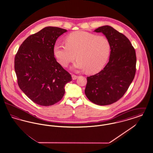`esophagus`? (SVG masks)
<instances>
[{
  "instance_id": "34e87169",
  "label": "esophagus",
  "mask_w": 153,
  "mask_h": 153,
  "mask_svg": "<svg viewBox=\"0 0 153 153\" xmlns=\"http://www.w3.org/2000/svg\"><path fill=\"white\" fill-rule=\"evenodd\" d=\"M72 79H73V80H76V79L78 78V76H76V75H75V74H72Z\"/></svg>"
}]
</instances>
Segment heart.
<instances>
[{"label": "heart", "mask_w": 153, "mask_h": 153, "mask_svg": "<svg viewBox=\"0 0 153 153\" xmlns=\"http://www.w3.org/2000/svg\"><path fill=\"white\" fill-rule=\"evenodd\" d=\"M65 44L56 43L53 53L61 65L66 67L76 57L73 68L95 73L107 62L111 52V44L106 36L77 31L66 36Z\"/></svg>", "instance_id": "1"}]
</instances>
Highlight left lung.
I'll use <instances>...</instances> for the list:
<instances>
[{"instance_id":"left-lung-1","label":"left lung","mask_w":153,"mask_h":153,"mask_svg":"<svg viewBox=\"0 0 153 153\" xmlns=\"http://www.w3.org/2000/svg\"><path fill=\"white\" fill-rule=\"evenodd\" d=\"M109 39V61L100 72L87 77L85 94L99 105L111 104L122 97L134 80L136 72L135 51L129 39L109 26L95 30Z\"/></svg>"}]
</instances>
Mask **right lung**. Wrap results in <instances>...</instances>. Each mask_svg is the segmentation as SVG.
Listing matches in <instances>:
<instances>
[{"instance_id": "right-lung-1", "label": "right lung", "mask_w": 153, "mask_h": 153, "mask_svg": "<svg viewBox=\"0 0 153 153\" xmlns=\"http://www.w3.org/2000/svg\"><path fill=\"white\" fill-rule=\"evenodd\" d=\"M66 31L57 27H46L28 36L15 55L18 84L38 105L49 106L60 101L65 94L66 84L72 80L53 53L57 39Z\"/></svg>"}]
</instances>
